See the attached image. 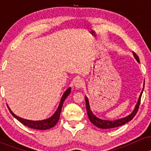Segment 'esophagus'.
<instances>
[{"mask_svg": "<svg viewBox=\"0 0 151 151\" xmlns=\"http://www.w3.org/2000/svg\"><path fill=\"white\" fill-rule=\"evenodd\" d=\"M74 86L76 87V89H81L83 86H84V81L82 79H77V80L74 82Z\"/></svg>", "mask_w": 151, "mask_h": 151, "instance_id": "obj_1", "label": "esophagus"}]
</instances>
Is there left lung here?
I'll return each mask as SVG.
<instances>
[{"label": "left lung", "instance_id": "8db88e82", "mask_svg": "<svg viewBox=\"0 0 151 151\" xmlns=\"http://www.w3.org/2000/svg\"><path fill=\"white\" fill-rule=\"evenodd\" d=\"M133 57L134 58L136 59V61L139 63L140 60L139 58H138V55H136L134 52H133ZM145 85V82L143 83V87H144ZM143 89L142 90V91L141 92V94H140L139 98H138V101H137V104L135 106L134 109L131 114H130L129 116H127L121 118V119H116V120H104V119H99L97 116L94 115L93 114L92 111H91V108H90V104H89V101L88 98L85 96V101H86V111H87V114H88V117H89L90 121L96 126V127L99 128V129H113V128H116V127H119V126H121L124 124H126L127 122H129L131 120H132L133 118L136 116V114L138 111V108H139V105H140V102H141V96L142 93H143Z\"/></svg>", "mask_w": 151, "mask_h": 151}]
</instances>
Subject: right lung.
<instances>
[{"label": "right lung", "instance_id": "obj_1", "mask_svg": "<svg viewBox=\"0 0 151 151\" xmlns=\"http://www.w3.org/2000/svg\"><path fill=\"white\" fill-rule=\"evenodd\" d=\"M71 92V87H69L66 91H65V93H63L62 96L61 97V100H60V104H59L58 109H57L56 111L55 112V114L52 116L51 117L48 118L47 119H44V120H41V121H32V120H27V119H22V118H20L16 116L15 114L10 110V107L8 106V110L10 111V114L14 116L17 120L20 121L21 124H23L27 127L31 128V129H37V130H46V129H49L50 128H52L53 126H55L58 123V121L60 119V114H61V110H62V105H63L64 101L66 99V98L68 96V95L70 94Z\"/></svg>", "mask_w": 151, "mask_h": 151}]
</instances>
